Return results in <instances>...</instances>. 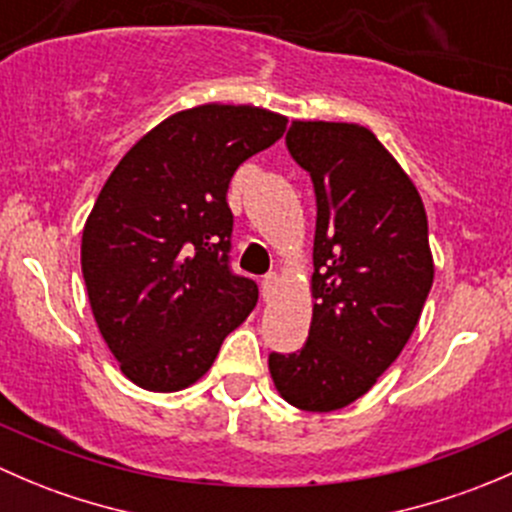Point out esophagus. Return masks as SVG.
<instances>
[{
    "mask_svg": "<svg viewBox=\"0 0 512 512\" xmlns=\"http://www.w3.org/2000/svg\"><path fill=\"white\" fill-rule=\"evenodd\" d=\"M277 282H280V275H277V272H267V275L262 277V297L270 299L272 292H275Z\"/></svg>",
    "mask_w": 512,
    "mask_h": 512,
    "instance_id": "34e87169",
    "label": "esophagus"
}]
</instances>
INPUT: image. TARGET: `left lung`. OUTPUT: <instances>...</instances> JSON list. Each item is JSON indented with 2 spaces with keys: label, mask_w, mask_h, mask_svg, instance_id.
<instances>
[{
  "label": "left lung",
  "mask_w": 512,
  "mask_h": 512,
  "mask_svg": "<svg viewBox=\"0 0 512 512\" xmlns=\"http://www.w3.org/2000/svg\"><path fill=\"white\" fill-rule=\"evenodd\" d=\"M287 151L317 198L312 327L299 352L270 354L287 404L337 411L364 396L409 342L433 285L421 195L356 123L294 121Z\"/></svg>",
  "instance_id": "obj_1"
}]
</instances>
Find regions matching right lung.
<instances>
[{
	"mask_svg": "<svg viewBox=\"0 0 512 512\" xmlns=\"http://www.w3.org/2000/svg\"><path fill=\"white\" fill-rule=\"evenodd\" d=\"M285 128V116L255 106L180 111L146 133L98 193L81 270L101 337L141 389L195 384L255 309V280L230 267L227 188Z\"/></svg>",
	"mask_w": 512,
	"mask_h": 512,
	"instance_id": "1",
	"label": "right lung"
}]
</instances>
